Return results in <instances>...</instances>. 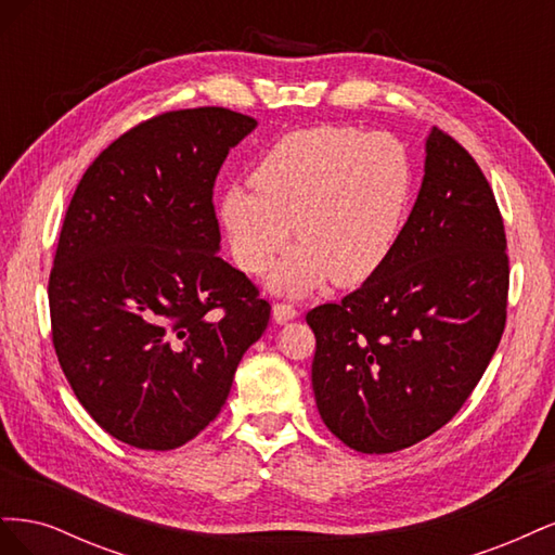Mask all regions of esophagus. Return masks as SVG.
<instances>
[{
	"mask_svg": "<svg viewBox=\"0 0 555 555\" xmlns=\"http://www.w3.org/2000/svg\"><path fill=\"white\" fill-rule=\"evenodd\" d=\"M294 317H298V310L294 306H289V304H273V319H275L278 324L289 322V319H294Z\"/></svg>",
	"mask_w": 555,
	"mask_h": 555,
	"instance_id": "34e87169",
	"label": "esophagus"
}]
</instances>
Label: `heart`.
Segmentation results:
<instances>
[{
    "label": "heart",
    "mask_w": 555,
    "mask_h": 555,
    "mask_svg": "<svg viewBox=\"0 0 555 555\" xmlns=\"http://www.w3.org/2000/svg\"><path fill=\"white\" fill-rule=\"evenodd\" d=\"M254 184H231L220 204L231 257L261 273L294 233L268 284L308 296L333 278L343 287L389 261L414 196V164L391 133L319 125L284 133L255 166Z\"/></svg>",
    "instance_id": "b5f03b06"
}]
</instances>
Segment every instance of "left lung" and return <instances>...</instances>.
<instances>
[{
    "label": "left lung",
    "instance_id": "8db88e82",
    "mask_svg": "<svg viewBox=\"0 0 555 555\" xmlns=\"http://www.w3.org/2000/svg\"><path fill=\"white\" fill-rule=\"evenodd\" d=\"M507 292V236L491 184L433 127L422 190L389 261L340 304L306 314L326 428L361 453L408 449L440 430L495 354Z\"/></svg>",
    "mask_w": 555,
    "mask_h": 555
}]
</instances>
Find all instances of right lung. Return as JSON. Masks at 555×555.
Segmentation results:
<instances>
[{
    "mask_svg": "<svg viewBox=\"0 0 555 555\" xmlns=\"http://www.w3.org/2000/svg\"><path fill=\"white\" fill-rule=\"evenodd\" d=\"M257 127L222 106L169 111L115 139L82 173L48 280L50 331L80 405L115 440L182 447L220 414L271 319L229 266L217 173Z\"/></svg>",
    "mask_w": 555,
    "mask_h": 555,
    "instance_id": "right-lung-1",
    "label": "right lung"
}]
</instances>
